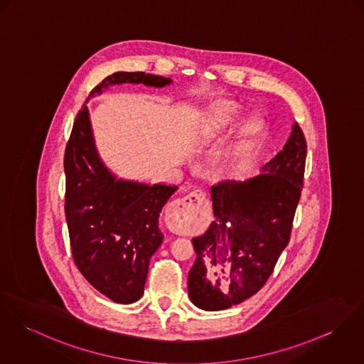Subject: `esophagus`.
Wrapping results in <instances>:
<instances>
[{"label": "esophagus", "instance_id": "esophagus-1", "mask_svg": "<svg viewBox=\"0 0 364 364\" xmlns=\"http://www.w3.org/2000/svg\"><path fill=\"white\" fill-rule=\"evenodd\" d=\"M209 209V202L202 190L196 188L188 196L176 199L170 208H168V219H171L174 223H184L190 222L191 219L196 218V215L205 212Z\"/></svg>", "mask_w": 364, "mask_h": 364}]
</instances>
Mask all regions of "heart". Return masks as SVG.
Segmentation results:
<instances>
[{
    "mask_svg": "<svg viewBox=\"0 0 364 364\" xmlns=\"http://www.w3.org/2000/svg\"><path fill=\"white\" fill-rule=\"evenodd\" d=\"M240 119H241V111H240L238 105L234 102H224L222 105L216 107V109L213 112V116L209 122V133H212V134L222 133L224 130L237 124ZM255 132H256L255 126H251L248 129L247 139L242 140L238 146L240 151H245L251 146V136Z\"/></svg>",
    "mask_w": 364,
    "mask_h": 364,
    "instance_id": "1",
    "label": "heart"
}]
</instances>
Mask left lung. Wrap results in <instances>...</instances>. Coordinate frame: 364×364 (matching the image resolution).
Masks as SVG:
<instances>
[{"instance_id":"8db88e82","label":"left lung","mask_w":364,"mask_h":364,"mask_svg":"<svg viewBox=\"0 0 364 364\" xmlns=\"http://www.w3.org/2000/svg\"><path fill=\"white\" fill-rule=\"evenodd\" d=\"M306 140L298 123L262 174L212 187L215 220L193 238L188 295L203 310H224L255 295L288 245L304 187Z\"/></svg>"}]
</instances>
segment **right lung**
<instances>
[{"mask_svg":"<svg viewBox=\"0 0 364 364\" xmlns=\"http://www.w3.org/2000/svg\"><path fill=\"white\" fill-rule=\"evenodd\" d=\"M123 83L165 87L171 80L144 72H117L95 85L87 101ZM63 168L65 216L77 269L113 302L139 301L149 259L164 240L159 213L177 187L117 180L98 156L85 105L73 123Z\"/></svg>","mask_w":364,"mask_h":364,"instance_id":"right-lung-1","label":"right lung"}]
</instances>
